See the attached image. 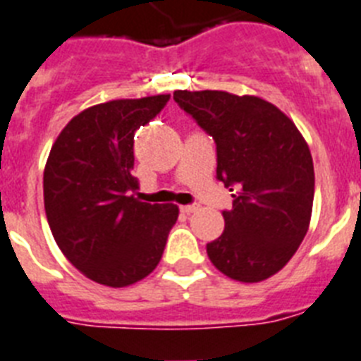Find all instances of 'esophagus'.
I'll return each instance as SVG.
<instances>
[{
    "mask_svg": "<svg viewBox=\"0 0 361 361\" xmlns=\"http://www.w3.org/2000/svg\"><path fill=\"white\" fill-rule=\"evenodd\" d=\"M199 210V204H186V206H180V212L184 214H193V212Z\"/></svg>",
    "mask_w": 361,
    "mask_h": 361,
    "instance_id": "1",
    "label": "esophagus"
}]
</instances>
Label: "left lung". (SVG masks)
Instances as JSON below:
<instances>
[{
  "mask_svg": "<svg viewBox=\"0 0 361 361\" xmlns=\"http://www.w3.org/2000/svg\"><path fill=\"white\" fill-rule=\"evenodd\" d=\"M173 100L214 137L217 178L235 188L224 232L206 245L208 257L235 281L269 279L292 259L310 224L314 164L303 135L259 97L175 91Z\"/></svg>",
  "mask_w": 361,
  "mask_h": 361,
  "instance_id": "1",
  "label": "left lung"
}]
</instances>
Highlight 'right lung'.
I'll use <instances>...</instances> for the list:
<instances>
[{"mask_svg":"<svg viewBox=\"0 0 361 361\" xmlns=\"http://www.w3.org/2000/svg\"><path fill=\"white\" fill-rule=\"evenodd\" d=\"M169 94L111 100L82 111L58 135L43 171L52 237L71 264L100 285H133L164 252L178 206L131 195L138 180L135 131L159 115Z\"/></svg>","mask_w":361,"mask_h":361,"instance_id":"right-lung-1","label":"right lung"}]
</instances>
